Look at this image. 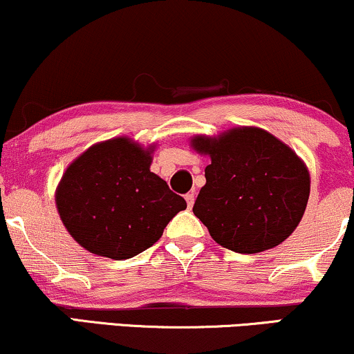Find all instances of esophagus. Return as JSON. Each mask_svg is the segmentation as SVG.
Returning <instances> with one entry per match:
<instances>
[{
  "instance_id": "obj_1",
  "label": "esophagus",
  "mask_w": 354,
  "mask_h": 354,
  "mask_svg": "<svg viewBox=\"0 0 354 354\" xmlns=\"http://www.w3.org/2000/svg\"><path fill=\"white\" fill-rule=\"evenodd\" d=\"M185 199H186V203H187V209H191L192 205H194V199H196L194 192H187V194L185 196Z\"/></svg>"
}]
</instances>
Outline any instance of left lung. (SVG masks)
<instances>
[{"mask_svg": "<svg viewBox=\"0 0 354 354\" xmlns=\"http://www.w3.org/2000/svg\"><path fill=\"white\" fill-rule=\"evenodd\" d=\"M189 144L210 158L192 212L221 247L265 252L296 230L310 194V174L289 145L259 127L201 133Z\"/></svg>", "mask_w": 354, "mask_h": 354, "instance_id": "left-lung-1", "label": "left lung"}]
</instances>
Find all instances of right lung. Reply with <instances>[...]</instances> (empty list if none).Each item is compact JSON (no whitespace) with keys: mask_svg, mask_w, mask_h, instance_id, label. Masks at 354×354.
I'll return each mask as SVG.
<instances>
[{"mask_svg":"<svg viewBox=\"0 0 354 354\" xmlns=\"http://www.w3.org/2000/svg\"><path fill=\"white\" fill-rule=\"evenodd\" d=\"M155 144L129 137L97 142L66 167L55 189L58 216L84 250L127 259L163 235L186 201L150 171Z\"/></svg>","mask_w":354,"mask_h":354,"instance_id":"1","label":"right lung"}]
</instances>
